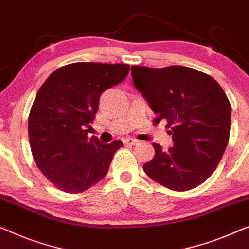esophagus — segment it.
<instances>
[{"label": "esophagus", "mask_w": 249, "mask_h": 249, "mask_svg": "<svg viewBox=\"0 0 249 249\" xmlns=\"http://www.w3.org/2000/svg\"><path fill=\"white\" fill-rule=\"evenodd\" d=\"M139 140L137 139H133V138H125L124 140V145H131V146H135V145H138Z\"/></svg>", "instance_id": "obj_1"}]
</instances>
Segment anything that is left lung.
<instances>
[{
  "label": "left lung",
  "mask_w": 249,
  "mask_h": 249,
  "mask_svg": "<svg viewBox=\"0 0 249 249\" xmlns=\"http://www.w3.org/2000/svg\"><path fill=\"white\" fill-rule=\"evenodd\" d=\"M136 89L166 121L174 146L163 150L153 143L155 156L143 171L155 182L187 191L210 178L229 142L231 106L219 83L194 68L131 67Z\"/></svg>",
  "instance_id": "1"
}]
</instances>
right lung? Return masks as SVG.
Instances as JSON below:
<instances>
[{"label":"right lung","mask_w":249,"mask_h":249,"mask_svg":"<svg viewBox=\"0 0 249 249\" xmlns=\"http://www.w3.org/2000/svg\"><path fill=\"white\" fill-rule=\"evenodd\" d=\"M127 64L74 63L53 71L36 95L28 120L35 163L57 189L81 193L109 171L121 140L88 138L100 95L127 77Z\"/></svg>","instance_id":"1"}]
</instances>
